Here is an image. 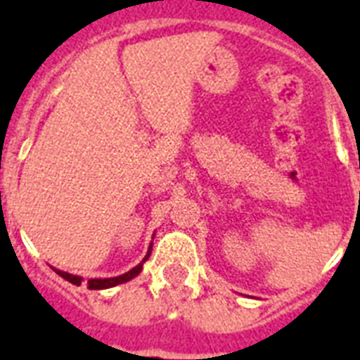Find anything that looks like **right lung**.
<instances>
[{
	"mask_svg": "<svg viewBox=\"0 0 360 360\" xmlns=\"http://www.w3.org/2000/svg\"><path fill=\"white\" fill-rule=\"evenodd\" d=\"M151 248H153V245L149 246V250H147L146 257L141 259V263H138L134 269H130L129 273L121 274V276H114V278H91V280H87V288H89V290H106V288H114V285L123 284V282H129V280H132L134 276H138V274H140L141 267H143V263L149 259V256H151ZM53 271H56V273H58L61 278L69 280L70 284H75V285L82 284V276H76V274L65 273V271H59V269H53Z\"/></svg>",
	"mask_w": 360,
	"mask_h": 360,
	"instance_id": "obj_1",
	"label": "right lung"
}]
</instances>
